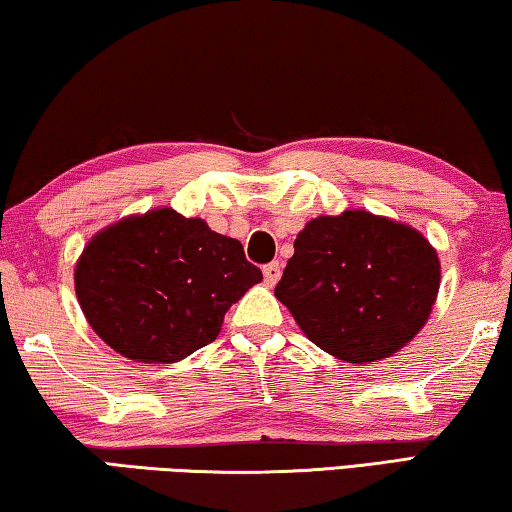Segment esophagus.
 Returning <instances> with one entry per match:
<instances>
[{
  "label": "esophagus",
  "mask_w": 512,
  "mask_h": 512,
  "mask_svg": "<svg viewBox=\"0 0 512 512\" xmlns=\"http://www.w3.org/2000/svg\"><path fill=\"white\" fill-rule=\"evenodd\" d=\"M280 271H283V266H280L278 262L266 264V266H264V283L269 285V287L276 285L278 278H280Z\"/></svg>",
  "instance_id": "obj_1"
}]
</instances>
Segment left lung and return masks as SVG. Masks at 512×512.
<instances>
[{
    "instance_id": "8db88e82",
    "label": "left lung",
    "mask_w": 512,
    "mask_h": 512,
    "mask_svg": "<svg viewBox=\"0 0 512 512\" xmlns=\"http://www.w3.org/2000/svg\"><path fill=\"white\" fill-rule=\"evenodd\" d=\"M438 287L441 262L422 232L350 208L306 222L273 294L320 350L369 364L413 341Z\"/></svg>"
}]
</instances>
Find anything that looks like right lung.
Returning a JSON list of instances; mask_svg holds the SVG:
<instances>
[{"label":"right lung","instance_id":"add662e5","mask_svg":"<svg viewBox=\"0 0 512 512\" xmlns=\"http://www.w3.org/2000/svg\"><path fill=\"white\" fill-rule=\"evenodd\" d=\"M262 280L241 241L162 206L88 241L74 269L85 320L122 357L174 364L220 334L229 306Z\"/></svg>","mask_w":512,"mask_h":512}]
</instances>
